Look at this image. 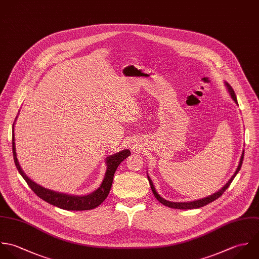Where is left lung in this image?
<instances>
[{
    "label": "left lung",
    "instance_id": "left-lung-1",
    "mask_svg": "<svg viewBox=\"0 0 259 259\" xmlns=\"http://www.w3.org/2000/svg\"><path fill=\"white\" fill-rule=\"evenodd\" d=\"M226 86H227V88H228V91H229V93H230V95H231L232 99L235 101V103H237L236 95H235V93H234V91H233L232 87H231L228 83H226ZM243 157H244V151H243V153H242V155H241L240 162H239V164H238V167H237V169H236L235 173L233 174V176L229 179V181H228V182H227V183H226V184H225V185H224V186H223L219 191L215 192L214 194H212V195H210V196H208V197H205V198H203V199L195 200V201H192V202H171V201H167V200H165L164 198L160 197V195L156 192L155 188H154L153 183H152V180L150 179V177H149V176H148V180H149V183H150V186H151L152 192H153V194H154L156 199H157L160 203H162L163 205L170 207V208H175V209H194V208H199V207H203L204 205H207L208 203H210V202H212V201L216 200L217 198H219V197H220V196L225 192V190L229 187V185L231 184V182H232V180L234 179V177L236 176V174L239 172V170H240V168H241V165H242Z\"/></svg>",
    "mask_w": 259,
    "mask_h": 259
}]
</instances>
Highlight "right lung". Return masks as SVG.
<instances>
[{
    "label": "right lung",
    "mask_w": 259,
    "mask_h": 259,
    "mask_svg": "<svg viewBox=\"0 0 259 259\" xmlns=\"http://www.w3.org/2000/svg\"><path fill=\"white\" fill-rule=\"evenodd\" d=\"M12 144H13V155H14V161H15L16 167H17L19 173L22 175V177L27 182V184L34 191V193L37 196H39L41 199L45 200L46 202L52 204L54 206L59 207V208H62L65 210H76V211L94 209V208L99 206L103 202L110 192L112 182H113L114 173H115L117 167L124 159H126L128 156L131 154L130 151L126 149V150H123L114 155L109 156L106 161L107 171L105 173L103 182L100 185V187L89 195L74 196V195H67V194H63V193H59V192H55L53 190L46 189V188L38 185L37 183L33 182L30 178H28V176L24 173V171L20 167V164L17 159L16 147H15V137H14V124H13Z\"/></svg>",
    "instance_id": "obj_1"
}]
</instances>
